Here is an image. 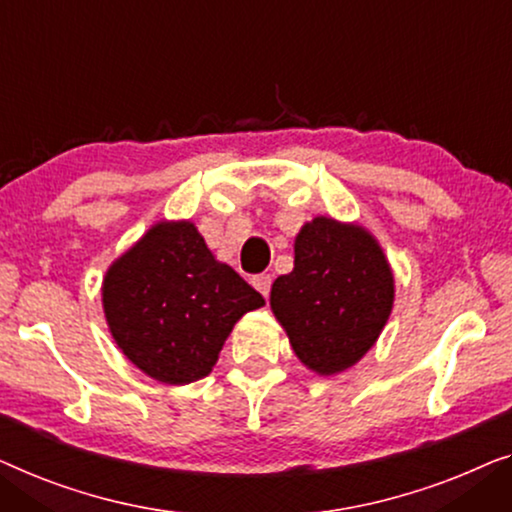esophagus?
<instances>
[{
	"instance_id": "1",
	"label": "esophagus",
	"mask_w": 512,
	"mask_h": 512,
	"mask_svg": "<svg viewBox=\"0 0 512 512\" xmlns=\"http://www.w3.org/2000/svg\"><path fill=\"white\" fill-rule=\"evenodd\" d=\"M253 285L264 299H269V292H271V276H269V273H259V276L253 278Z\"/></svg>"
}]
</instances>
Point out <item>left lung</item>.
<instances>
[{
  "label": "left lung",
  "instance_id": "8db88e82",
  "mask_svg": "<svg viewBox=\"0 0 512 512\" xmlns=\"http://www.w3.org/2000/svg\"><path fill=\"white\" fill-rule=\"evenodd\" d=\"M394 278L376 239L331 218L306 222L294 269L271 285V308L297 357L320 376L350 369L392 313Z\"/></svg>",
  "mask_w": 512,
  "mask_h": 512
}]
</instances>
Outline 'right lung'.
Listing matches in <instances>:
<instances>
[{
    "mask_svg": "<svg viewBox=\"0 0 512 512\" xmlns=\"http://www.w3.org/2000/svg\"><path fill=\"white\" fill-rule=\"evenodd\" d=\"M118 348L150 378L187 385L218 362L236 320L264 306L232 266L215 262L192 222H160L104 278Z\"/></svg>",
    "mask_w": 512,
    "mask_h": 512,
    "instance_id": "add662e5",
    "label": "right lung"
}]
</instances>
